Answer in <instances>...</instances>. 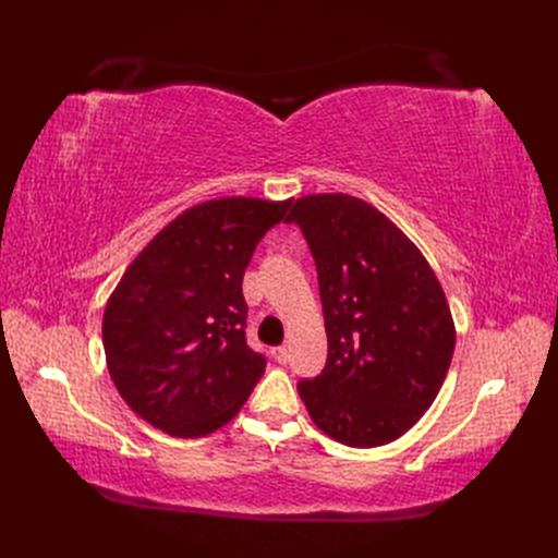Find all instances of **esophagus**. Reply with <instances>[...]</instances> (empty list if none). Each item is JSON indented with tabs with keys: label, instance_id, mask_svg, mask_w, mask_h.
Instances as JSON below:
<instances>
[{
	"label": "esophagus",
	"instance_id": "esophagus-1",
	"mask_svg": "<svg viewBox=\"0 0 558 558\" xmlns=\"http://www.w3.org/2000/svg\"><path fill=\"white\" fill-rule=\"evenodd\" d=\"M269 353H272V359H275L277 363H286V361H289V349H286V347H272V351H269Z\"/></svg>",
	"mask_w": 558,
	"mask_h": 558
}]
</instances>
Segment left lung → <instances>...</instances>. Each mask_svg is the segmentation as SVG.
<instances>
[{
  "mask_svg": "<svg viewBox=\"0 0 558 558\" xmlns=\"http://www.w3.org/2000/svg\"><path fill=\"white\" fill-rule=\"evenodd\" d=\"M316 263L328 361L298 393L314 424L347 447L398 440L440 393L456 330L421 251L367 202L305 195L286 218Z\"/></svg>",
  "mask_w": 558,
  "mask_h": 558,
  "instance_id": "1",
  "label": "left lung"
}]
</instances>
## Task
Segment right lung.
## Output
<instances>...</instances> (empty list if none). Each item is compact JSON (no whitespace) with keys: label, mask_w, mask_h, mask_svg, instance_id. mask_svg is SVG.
I'll list each match as a JSON object with an SVG mask.
<instances>
[{"label":"right lung","mask_w":558,"mask_h":558,"mask_svg":"<svg viewBox=\"0 0 558 558\" xmlns=\"http://www.w3.org/2000/svg\"><path fill=\"white\" fill-rule=\"evenodd\" d=\"M291 199L221 197L185 209L111 293L102 342L128 408L174 437H202L242 410L265 373L246 344L244 269Z\"/></svg>","instance_id":"obj_1"}]
</instances>
